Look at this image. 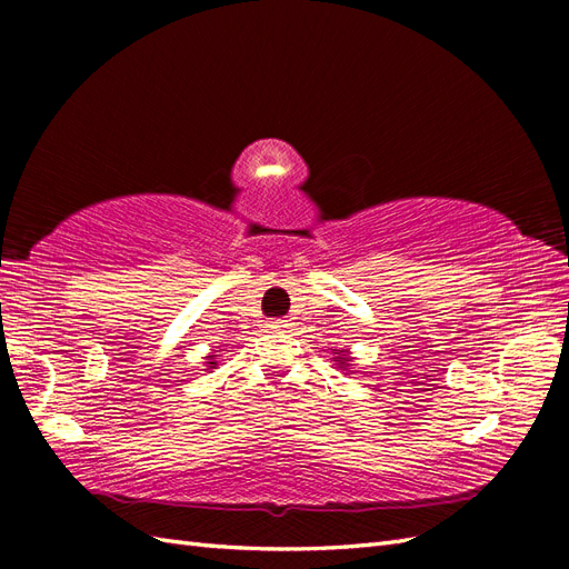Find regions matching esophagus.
<instances>
[{"label": "esophagus", "instance_id": "esophagus-1", "mask_svg": "<svg viewBox=\"0 0 569 569\" xmlns=\"http://www.w3.org/2000/svg\"><path fill=\"white\" fill-rule=\"evenodd\" d=\"M270 327L272 330H282V327H287V320H270Z\"/></svg>", "mask_w": 569, "mask_h": 569}]
</instances>
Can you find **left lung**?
<instances>
[{"instance_id":"8db88e82","label":"left lung","mask_w":569,"mask_h":569,"mask_svg":"<svg viewBox=\"0 0 569 569\" xmlns=\"http://www.w3.org/2000/svg\"><path fill=\"white\" fill-rule=\"evenodd\" d=\"M339 363H341V360H339Z\"/></svg>"}]
</instances>
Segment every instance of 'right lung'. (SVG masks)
Segmentation results:
<instances>
[{
	"label": "right lung",
	"instance_id": "right-lung-1",
	"mask_svg": "<svg viewBox=\"0 0 569 569\" xmlns=\"http://www.w3.org/2000/svg\"><path fill=\"white\" fill-rule=\"evenodd\" d=\"M213 366H216V363H211V366H209V368H213Z\"/></svg>",
	"mask_w": 569,
	"mask_h": 569
}]
</instances>
